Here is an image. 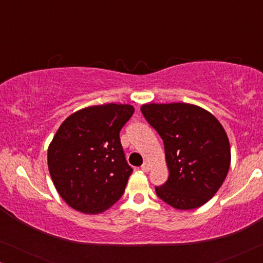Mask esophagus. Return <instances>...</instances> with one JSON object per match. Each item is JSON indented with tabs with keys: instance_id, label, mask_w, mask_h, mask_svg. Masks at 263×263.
Listing matches in <instances>:
<instances>
[{
	"instance_id": "34e87169",
	"label": "esophagus",
	"mask_w": 263,
	"mask_h": 263,
	"mask_svg": "<svg viewBox=\"0 0 263 263\" xmlns=\"http://www.w3.org/2000/svg\"><path fill=\"white\" fill-rule=\"evenodd\" d=\"M141 170L143 171V172H148L149 170H151V164L149 163H143V165L141 166Z\"/></svg>"
}]
</instances>
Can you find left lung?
Wrapping results in <instances>:
<instances>
[{"instance_id":"obj_1","label":"left lung","mask_w":263,"mask_h":263,"mask_svg":"<svg viewBox=\"0 0 263 263\" xmlns=\"http://www.w3.org/2000/svg\"><path fill=\"white\" fill-rule=\"evenodd\" d=\"M141 112L164 141L168 179L156 186L157 195L176 210L203 206L231 164L224 127L210 111L188 103L143 104Z\"/></svg>"}]
</instances>
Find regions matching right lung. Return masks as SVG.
Listing matches in <instances>:
<instances>
[{
	"label": "right lung",
	"instance_id": "obj_1",
	"mask_svg": "<svg viewBox=\"0 0 263 263\" xmlns=\"http://www.w3.org/2000/svg\"><path fill=\"white\" fill-rule=\"evenodd\" d=\"M134 111L130 104L87 106L57 129L48 148V167L68 206L99 214L123 195L133 168L125 160L120 132Z\"/></svg>",
	"mask_w": 263,
	"mask_h": 263
}]
</instances>
